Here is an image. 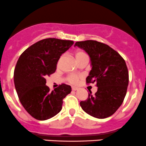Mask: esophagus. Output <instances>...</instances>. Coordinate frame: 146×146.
<instances>
[{"label":"esophagus","instance_id":"obj_1","mask_svg":"<svg viewBox=\"0 0 146 146\" xmlns=\"http://www.w3.org/2000/svg\"><path fill=\"white\" fill-rule=\"evenodd\" d=\"M72 89L73 91H76L78 89V88L76 87V86H72Z\"/></svg>","mask_w":146,"mask_h":146}]
</instances>
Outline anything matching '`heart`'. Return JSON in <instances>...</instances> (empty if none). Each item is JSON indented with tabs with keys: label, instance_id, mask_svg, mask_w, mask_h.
I'll return each instance as SVG.
<instances>
[{
	"label": "heart",
	"instance_id": "1",
	"mask_svg": "<svg viewBox=\"0 0 146 146\" xmlns=\"http://www.w3.org/2000/svg\"><path fill=\"white\" fill-rule=\"evenodd\" d=\"M74 55H75V57H76V60H77L78 62H79V60H82V58H84V57H87L86 53L84 52L83 51H81V50H76V51L74 52ZM61 60H62V57H60V60H59L58 64H60V62H61ZM79 78H80V76H79V75L72 74H70L68 76H67V80H68L69 82H70L71 84H74L77 83Z\"/></svg>",
	"mask_w": 146,
	"mask_h": 146
}]
</instances>
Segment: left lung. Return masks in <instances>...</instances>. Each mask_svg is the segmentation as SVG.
<instances>
[{"mask_svg": "<svg viewBox=\"0 0 146 146\" xmlns=\"http://www.w3.org/2000/svg\"><path fill=\"white\" fill-rule=\"evenodd\" d=\"M74 46L83 49L90 57L91 70L86 83L98 87L86 101L80 102L82 109L90 116L105 119L113 115L122 104L128 85V71L125 60L116 51L96 40L76 42Z\"/></svg>", "mask_w": 146, "mask_h": 146, "instance_id": "8db88e82", "label": "left lung"}]
</instances>
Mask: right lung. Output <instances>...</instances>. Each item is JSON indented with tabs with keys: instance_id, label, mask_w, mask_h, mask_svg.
I'll return each instance as SVG.
<instances>
[{
	"instance_id": "right-lung-1",
	"label": "right lung",
	"mask_w": 146,
	"mask_h": 146,
	"mask_svg": "<svg viewBox=\"0 0 146 146\" xmlns=\"http://www.w3.org/2000/svg\"><path fill=\"white\" fill-rule=\"evenodd\" d=\"M73 44L72 40L44 39L25 50L17 62L14 70L17 94L24 109L37 120L57 115L63 99L71 92V86L64 84L50 91L45 78L55 72L60 56Z\"/></svg>"
}]
</instances>
